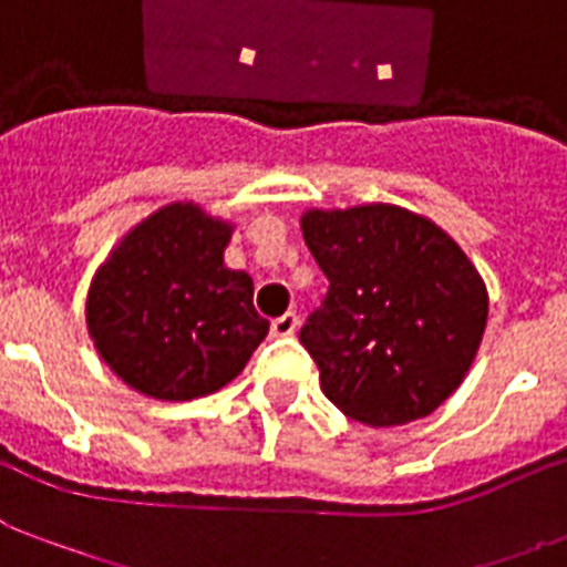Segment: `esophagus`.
I'll return each mask as SVG.
<instances>
[{
    "label": "esophagus",
    "mask_w": 567,
    "mask_h": 567,
    "mask_svg": "<svg viewBox=\"0 0 567 567\" xmlns=\"http://www.w3.org/2000/svg\"><path fill=\"white\" fill-rule=\"evenodd\" d=\"M299 326V317L293 311L282 313V317H276L274 322H270V334L274 337H291L293 331H297Z\"/></svg>",
    "instance_id": "34e87169"
}]
</instances>
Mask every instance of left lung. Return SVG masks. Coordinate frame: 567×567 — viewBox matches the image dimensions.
I'll list each match as a JSON object with an SVG mask.
<instances>
[{
  "label": "left lung",
  "mask_w": 567,
  "mask_h": 567,
  "mask_svg": "<svg viewBox=\"0 0 567 567\" xmlns=\"http://www.w3.org/2000/svg\"><path fill=\"white\" fill-rule=\"evenodd\" d=\"M302 236L328 297L299 331L342 415L401 426L464 383L489 299L458 241L398 204L306 210Z\"/></svg>",
  "instance_id": "1"
}]
</instances>
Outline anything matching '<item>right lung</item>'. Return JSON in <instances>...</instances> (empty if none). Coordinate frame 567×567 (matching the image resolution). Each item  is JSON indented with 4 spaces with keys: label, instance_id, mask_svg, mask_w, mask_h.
Instances as JSON below:
<instances>
[{
    "label": "right lung",
    "instance_id": "1",
    "mask_svg": "<svg viewBox=\"0 0 567 567\" xmlns=\"http://www.w3.org/2000/svg\"><path fill=\"white\" fill-rule=\"evenodd\" d=\"M230 236L225 218L173 202L112 247L85 297V326L126 386L155 401L204 398L268 337L254 279L225 265Z\"/></svg>",
    "mask_w": 567,
    "mask_h": 567
}]
</instances>
